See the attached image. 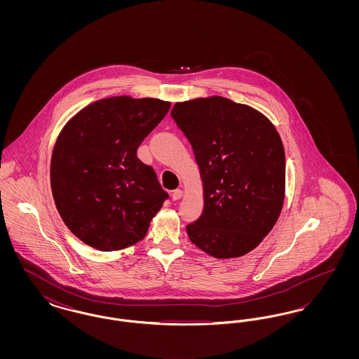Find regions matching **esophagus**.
<instances>
[{
	"label": "esophagus",
	"instance_id": "1",
	"mask_svg": "<svg viewBox=\"0 0 359 359\" xmlns=\"http://www.w3.org/2000/svg\"><path fill=\"white\" fill-rule=\"evenodd\" d=\"M182 196H183V192H182V189H175V191L172 192V201H173V202L179 201Z\"/></svg>",
	"mask_w": 359,
	"mask_h": 359
}]
</instances>
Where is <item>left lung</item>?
I'll return each mask as SVG.
<instances>
[{
    "instance_id": "8db88e82",
    "label": "left lung",
    "mask_w": 359,
    "mask_h": 359,
    "mask_svg": "<svg viewBox=\"0 0 359 359\" xmlns=\"http://www.w3.org/2000/svg\"><path fill=\"white\" fill-rule=\"evenodd\" d=\"M171 117L192 147L205 207L187 234L210 256L239 257L273 229L285 191V154L271 121L223 97L176 103Z\"/></svg>"
}]
</instances>
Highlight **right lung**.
Wrapping results in <instances>:
<instances>
[{
	"mask_svg": "<svg viewBox=\"0 0 359 359\" xmlns=\"http://www.w3.org/2000/svg\"><path fill=\"white\" fill-rule=\"evenodd\" d=\"M171 103L113 97L88 104L65 126L51 160L52 195L86 245L111 252L144 238L170 198L137 149Z\"/></svg>",
	"mask_w": 359,
	"mask_h": 359,
	"instance_id": "1",
	"label": "right lung"
}]
</instances>
